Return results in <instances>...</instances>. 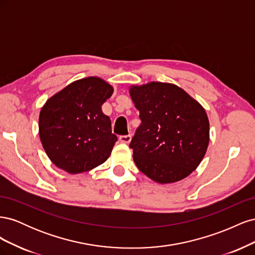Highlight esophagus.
Here are the masks:
<instances>
[{
  "instance_id": "34e87169",
  "label": "esophagus",
  "mask_w": 255,
  "mask_h": 255,
  "mask_svg": "<svg viewBox=\"0 0 255 255\" xmlns=\"http://www.w3.org/2000/svg\"><path fill=\"white\" fill-rule=\"evenodd\" d=\"M130 139H132V136L130 135H122L119 137V140L123 143H128L130 141Z\"/></svg>"
}]
</instances>
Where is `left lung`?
I'll list each match as a JSON object with an SVG mask.
<instances>
[{
  "label": "left lung",
  "mask_w": 255,
  "mask_h": 255,
  "mask_svg": "<svg viewBox=\"0 0 255 255\" xmlns=\"http://www.w3.org/2000/svg\"><path fill=\"white\" fill-rule=\"evenodd\" d=\"M129 96L141 120L129 143L137 168L159 184L187 177L201 163L210 142L203 106L170 83L132 85Z\"/></svg>",
  "instance_id": "8db88e82"
}]
</instances>
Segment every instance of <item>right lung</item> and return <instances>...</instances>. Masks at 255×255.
<instances>
[{
  "mask_svg": "<svg viewBox=\"0 0 255 255\" xmlns=\"http://www.w3.org/2000/svg\"><path fill=\"white\" fill-rule=\"evenodd\" d=\"M114 88L97 76L69 84L39 114V137L52 163L71 174L91 170L110 157L117 141L101 106Z\"/></svg>",
  "mask_w": 255,
  "mask_h": 255,
  "instance_id": "right-lung-1",
  "label": "right lung"
}]
</instances>
